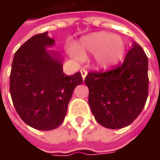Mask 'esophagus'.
<instances>
[{"label":"esophagus","instance_id":"1","mask_svg":"<svg viewBox=\"0 0 160 160\" xmlns=\"http://www.w3.org/2000/svg\"><path fill=\"white\" fill-rule=\"evenodd\" d=\"M80 73H81V75H82V78H83V80L86 78V76H87V71L85 68H81L80 69Z\"/></svg>","mask_w":160,"mask_h":160}]
</instances>
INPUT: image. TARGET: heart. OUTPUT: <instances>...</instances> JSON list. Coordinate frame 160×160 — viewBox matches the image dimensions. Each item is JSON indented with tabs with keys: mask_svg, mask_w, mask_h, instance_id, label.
Segmentation results:
<instances>
[{
	"mask_svg": "<svg viewBox=\"0 0 160 160\" xmlns=\"http://www.w3.org/2000/svg\"><path fill=\"white\" fill-rule=\"evenodd\" d=\"M125 49V42L122 38L110 33L97 32L83 38L76 50L81 57L86 56L87 52L98 53V65L102 68H108L122 59Z\"/></svg>",
	"mask_w": 160,
	"mask_h": 160,
	"instance_id": "obj_1",
	"label": "heart"
}]
</instances>
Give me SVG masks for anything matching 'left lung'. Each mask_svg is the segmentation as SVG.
Instances as JSON below:
<instances>
[{
  "label": "left lung",
  "mask_w": 160,
  "mask_h": 160,
  "mask_svg": "<svg viewBox=\"0 0 160 160\" xmlns=\"http://www.w3.org/2000/svg\"><path fill=\"white\" fill-rule=\"evenodd\" d=\"M148 56L134 42L121 65L88 73L85 79L89 89L88 103L98 123L118 129L137 118L148 99Z\"/></svg>",
  "instance_id": "obj_1"
}]
</instances>
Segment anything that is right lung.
<instances>
[{
	"label": "right lung",
	"instance_id": "1",
	"mask_svg": "<svg viewBox=\"0 0 160 160\" xmlns=\"http://www.w3.org/2000/svg\"><path fill=\"white\" fill-rule=\"evenodd\" d=\"M47 32L37 34L14 54L10 94L17 113L27 125L52 130L62 123L74 88L83 82L80 72L68 76L61 60L45 48L54 44Z\"/></svg>",
	"mask_w": 160,
	"mask_h": 160
}]
</instances>
